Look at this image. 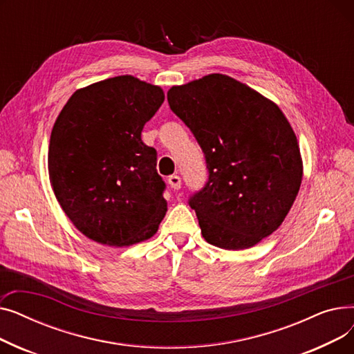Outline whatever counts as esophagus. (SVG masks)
<instances>
[{
  "mask_svg": "<svg viewBox=\"0 0 354 354\" xmlns=\"http://www.w3.org/2000/svg\"><path fill=\"white\" fill-rule=\"evenodd\" d=\"M167 183L171 185L172 189L178 191V189H180L182 179H180V176H178V175H172V176H169V179H167Z\"/></svg>",
  "mask_w": 354,
  "mask_h": 354,
  "instance_id": "34e87169",
  "label": "esophagus"
}]
</instances>
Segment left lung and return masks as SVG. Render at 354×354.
Returning <instances> with one entry per match:
<instances>
[{"mask_svg": "<svg viewBox=\"0 0 354 354\" xmlns=\"http://www.w3.org/2000/svg\"><path fill=\"white\" fill-rule=\"evenodd\" d=\"M167 103L205 158L208 180L188 203L207 243L244 250L272 234L303 178L299 143L280 107L224 74L172 87Z\"/></svg>", "mask_w": 354, "mask_h": 354, "instance_id": "left-lung-1", "label": "left lung"}]
</instances>
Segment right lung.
Returning <instances> with one entry per match:
<instances>
[{
  "label": "right lung",
  "instance_id": "add662e5",
  "mask_svg": "<svg viewBox=\"0 0 354 354\" xmlns=\"http://www.w3.org/2000/svg\"><path fill=\"white\" fill-rule=\"evenodd\" d=\"M163 100L160 87L119 76L77 90L54 123L53 191L76 228L96 243H140L166 214L156 149L142 140Z\"/></svg>",
  "mask_w": 354,
  "mask_h": 354
}]
</instances>
